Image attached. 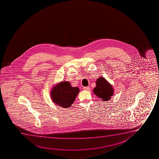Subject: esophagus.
Listing matches in <instances>:
<instances>
[{
  "label": "esophagus",
  "mask_w": 159,
  "mask_h": 159,
  "mask_svg": "<svg viewBox=\"0 0 159 159\" xmlns=\"http://www.w3.org/2000/svg\"><path fill=\"white\" fill-rule=\"evenodd\" d=\"M83 89L85 90V91H89L90 89V87L89 86H87V87H83Z\"/></svg>",
  "instance_id": "obj_1"
}]
</instances>
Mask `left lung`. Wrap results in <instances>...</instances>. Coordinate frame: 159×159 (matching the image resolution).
I'll return each mask as SVG.
<instances>
[{
    "label": "left lung",
    "instance_id": "1",
    "mask_svg": "<svg viewBox=\"0 0 159 159\" xmlns=\"http://www.w3.org/2000/svg\"><path fill=\"white\" fill-rule=\"evenodd\" d=\"M112 86L103 77H99L96 80V86L94 88V93L103 101H108L113 96Z\"/></svg>",
    "mask_w": 159,
    "mask_h": 159
}]
</instances>
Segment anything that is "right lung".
Instances as JSON below:
<instances>
[{
    "label": "right lung",
    "instance_id": "add662e5",
    "mask_svg": "<svg viewBox=\"0 0 159 159\" xmlns=\"http://www.w3.org/2000/svg\"><path fill=\"white\" fill-rule=\"evenodd\" d=\"M78 87H72L70 82L62 81L52 87L50 96L53 102L63 108L70 107L79 92Z\"/></svg>",
    "mask_w": 159,
    "mask_h": 159
}]
</instances>
